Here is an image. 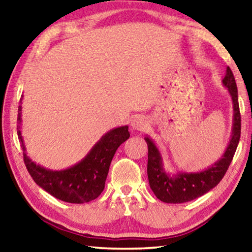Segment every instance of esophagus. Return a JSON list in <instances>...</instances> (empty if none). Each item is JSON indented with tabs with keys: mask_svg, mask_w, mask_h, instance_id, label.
<instances>
[{
	"mask_svg": "<svg viewBox=\"0 0 252 252\" xmlns=\"http://www.w3.org/2000/svg\"><path fill=\"white\" fill-rule=\"evenodd\" d=\"M148 126V120L146 117L143 116H138L132 119L131 121V129L136 132L143 131Z\"/></svg>",
	"mask_w": 252,
	"mask_h": 252,
	"instance_id": "obj_1",
	"label": "esophagus"
}]
</instances>
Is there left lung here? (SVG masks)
<instances>
[{
  "label": "left lung",
  "mask_w": 252,
  "mask_h": 252,
  "mask_svg": "<svg viewBox=\"0 0 252 252\" xmlns=\"http://www.w3.org/2000/svg\"><path fill=\"white\" fill-rule=\"evenodd\" d=\"M222 84L224 88L228 89L232 101L233 118L231 136H230L229 143L223 155L207 169L197 172H169L164 168L163 158L155 141L148 135L144 138L148 144L147 171L149 183H150L153 193L162 202L183 203L201 197L218 185L227 172L234 152L237 150L241 132V117L240 111H239L237 84L229 66H227V70H225Z\"/></svg>",
  "instance_id": "left-lung-1"
}]
</instances>
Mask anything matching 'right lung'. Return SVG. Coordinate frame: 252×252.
Instances as JSON below:
<instances>
[{
  "instance_id": "right-lung-1",
  "label": "right lung",
  "mask_w": 252,
  "mask_h": 252,
  "mask_svg": "<svg viewBox=\"0 0 252 252\" xmlns=\"http://www.w3.org/2000/svg\"><path fill=\"white\" fill-rule=\"evenodd\" d=\"M20 103H22V99ZM18 123V136L23 150L24 163L34 182L51 195L69 203L90 202L99 197L104 189L114 153L130 136L127 126L114 127L102 135L88 155L78 163L63 170H51L36 164L28 156L21 131V104L19 105Z\"/></svg>"
}]
</instances>
